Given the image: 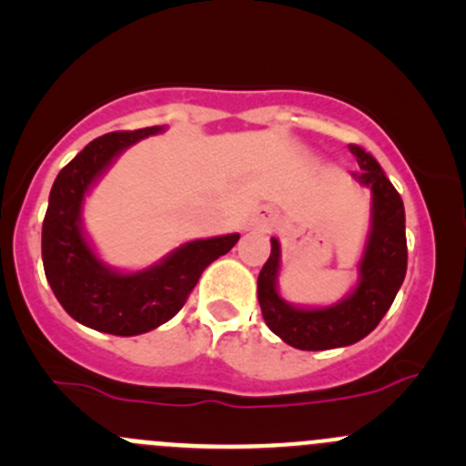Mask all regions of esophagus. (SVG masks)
Here are the masks:
<instances>
[{
    "instance_id": "1",
    "label": "esophagus",
    "mask_w": 466,
    "mask_h": 466,
    "mask_svg": "<svg viewBox=\"0 0 466 466\" xmlns=\"http://www.w3.org/2000/svg\"><path fill=\"white\" fill-rule=\"evenodd\" d=\"M272 218H275V214H272V211L268 209V207H263V209H259L255 216H252L250 225H257V228L268 229L272 225Z\"/></svg>"
}]
</instances>
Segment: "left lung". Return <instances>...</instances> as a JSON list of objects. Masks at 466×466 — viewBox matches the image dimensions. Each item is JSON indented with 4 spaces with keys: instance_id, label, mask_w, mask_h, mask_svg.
Returning a JSON list of instances; mask_svg holds the SVG:
<instances>
[{
    "instance_id": "left-lung-1",
    "label": "left lung",
    "mask_w": 466,
    "mask_h": 466,
    "mask_svg": "<svg viewBox=\"0 0 466 466\" xmlns=\"http://www.w3.org/2000/svg\"><path fill=\"white\" fill-rule=\"evenodd\" d=\"M350 150L360 167V171H354V180L372 191V228L356 289L342 302L324 309H298L284 302L277 290L281 266L277 238H270V257L257 279L263 320L295 350L322 351L363 340L392 307L406 277V211L401 196L368 150L356 144H350Z\"/></svg>"
}]
</instances>
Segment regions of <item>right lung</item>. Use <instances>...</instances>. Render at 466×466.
Segmentation results:
<instances>
[{
	"mask_svg": "<svg viewBox=\"0 0 466 466\" xmlns=\"http://www.w3.org/2000/svg\"><path fill=\"white\" fill-rule=\"evenodd\" d=\"M155 133H162V126L89 142L56 177L42 223V263L56 299L76 322L112 336H139L171 320L205 268L238 241V234H228L185 243L139 272H116L98 261L81 229L83 198L121 150Z\"/></svg>",
	"mask_w": 466,
	"mask_h": 466,
	"instance_id": "1",
	"label": "right lung"
}]
</instances>
